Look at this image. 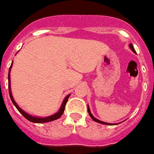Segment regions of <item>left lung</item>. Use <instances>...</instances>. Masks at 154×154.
Masks as SVG:
<instances>
[{
	"label": "left lung",
	"instance_id": "obj_1",
	"mask_svg": "<svg viewBox=\"0 0 154 154\" xmlns=\"http://www.w3.org/2000/svg\"><path fill=\"white\" fill-rule=\"evenodd\" d=\"M130 49L132 50L134 53H136V51H135L134 48V46H133V44H130ZM87 110H88V114H89V115L91 116V118L93 120H94V122H98V123H101V124H104V125H115V124H111V123H107V122H102L100 121V120H98V119H95L93 115H92L91 114V110H90V108L89 106H88V105H87Z\"/></svg>",
	"mask_w": 154,
	"mask_h": 154
}]
</instances>
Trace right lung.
Wrapping results in <instances>:
<instances>
[{
    "label": "right lung",
    "instance_id": "add662e5",
    "mask_svg": "<svg viewBox=\"0 0 154 154\" xmlns=\"http://www.w3.org/2000/svg\"><path fill=\"white\" fill-rule=\"evenodd\" d=\"M13 66V63H12V64H11L10 67H9V70H8V91H9V96H10L11 100L13 102V103L14 104V106H16L17 110H19L20 113L23 115V116L26 119H28V121L32 122H34V123H44V122H51L54 121V120H56V119H60L61 115L63 114V111H64L65 109V106H66V103H67V100H68V98H69L70 94L67 95V96L65 97V98L63 101V103L61 106H60V110L56 114H52L51 116L48 117H45V118H39V117H34L30 115L29 114L26 113V112H24V110H22L21 108L19 107V106L17 105V103L15 102V100L13 99V97L12 95V92H11V86H10V71H11V67Z\"/></svg>",
    "mask_w": 154,
    "mask_h": 154
}]
</instances>
